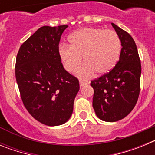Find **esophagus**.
I'll use <instances>...</instances> for the list:
<instances>
[{"mask_svg": "<svg viewBox=\"0 0 155 155\" xmlns=\"http://www.w3.org/2000/svg\"><path fill=\"white\" fill-rule=\"evenodd\" d=\"M80 86L81 87H82V86H84L86 85V84H87V82L85 81H83V80H80Z\"/></svg>", "mask_w": 155, "mask_h": 155, "instance_id": "1", "label": "esophagus"}]
</instances>
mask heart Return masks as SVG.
<instances>
[{
    "label": "heart",
    "instance_id": "heart-1",
    "mask_svg": "<svg viewBox=\"0 0 155 155\" xmlns=\"http://www.w3.org/2000/svg\"><path fill=\"white\" fill-rule=\"evenodd\" d=\"M70 46L62 44L59 54L68 72H74L81 63H85L78 71V76L87 79L95 71L104 74L113 69L121 53V40L113 30L99 28H84L69 37Z\"/></svg>",
    "mask_w": 155,
    "mask_h": 155
}]
</instances>
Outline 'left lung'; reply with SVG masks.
<instances>
[{
	"label": "left lung",
	"mask_w": 155,
	"mask_h": 155,
	"mask_svg": "<svg viewBox=\"0 0 155 155\" xmlns=\"http://www.w3.org/2000/svg\"><path fill=\"white\" fill-rule=\"evenodd\" d=\"M121 40L120 59L109 72L91 81L92 105L98 118L116 122L130 113L140 90L141 64L136 43L128 32L112 23Z\"/></svg>",
	"instance_id": "1"
}]
</instances>
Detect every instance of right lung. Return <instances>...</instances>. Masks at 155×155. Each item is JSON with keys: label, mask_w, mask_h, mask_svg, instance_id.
Wrapping results in <instances>:
<instances>
[{"label": "right lung", "mask_w": 155, "mask_h": 155, "mask_svg": "<svg viewBox=\"0 0 155 155\" xmlns=\"http://www.w3.org/2000/svg\"><path fill=\"white\" fill-rule=\"evenodd\" d=\"M68 25L42 26L20 46L15 78L25 109L45 125L59 126L73 113L80 85L63 67L59 43Z\"/></svg>", "instance_id": "obj_1"}]
</instances>
